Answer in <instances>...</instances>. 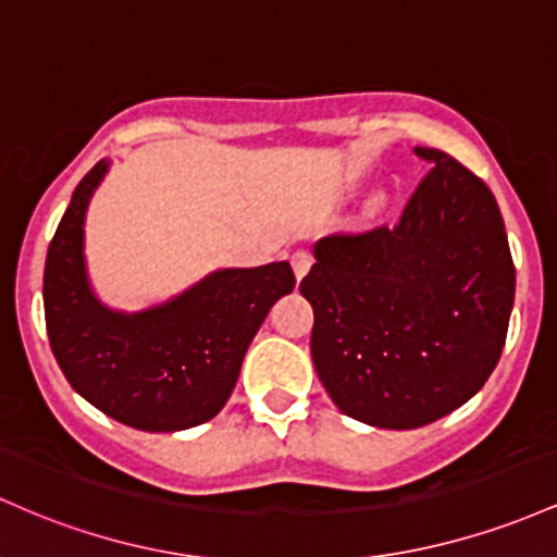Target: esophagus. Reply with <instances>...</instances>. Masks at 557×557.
<instances>
[{
    "mask_svg": "<svg viewBox=\"0 0 557 557\" xmlns=\"http://www.w3.org/2000/svg\"><path fill=\"white\" fill-rule=\"evenodd\" d=\"M310 265H312V255L305 252V249H297V252L292 255V268H295V276L297 278L308 276Z\"/></svg>",
    "mask_w": 557,
    "mask_h": 557,
    "instance_id": "1",
    "label": "esophagus"
}]
</instances>
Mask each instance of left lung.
<instances>
[{
	"mask_svg": "<svg viewBox=\"0 0 557 557\" xmlns=\"http://www.w3.org/2000/svg\"><path fill=\"white\" fill-rule=\"evenodd\" d=\"M395 226L331 234L299 281L310 352L342 413L418 429L468 403L508 336L516 265L490 186L434 147Z\"/></svg>",
	"mask_w": 557,
	"mask_h": 557,
	"instance_id": "obj_1",
	"label": "left lung"
}]
</instances>
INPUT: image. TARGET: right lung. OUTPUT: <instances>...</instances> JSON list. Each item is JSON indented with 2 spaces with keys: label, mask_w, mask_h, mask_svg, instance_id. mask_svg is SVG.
I'll list each match as a JSON object with an SVG mask.
<instances>
[{
  "label": "right lung",
  "mask_w": 557,
  "mask_h": 557,
  "mask_svg": "<svg viewBox=\"0 0 557 557\" xmlns=\"http://www.w3.org/2000/svg\"><path fill=\"white\" fill-rule=\"evenodd\" d=\"M108 162L81 178L44 265V318L58 366L81 397L141 431H181L221 413L242 360L278 297L295 289L289 262L228 268L189 292L134 312L108 310L84 268V218Z\"/></svg>",
  "instance_id": "obj_1"
}]
</instances>
